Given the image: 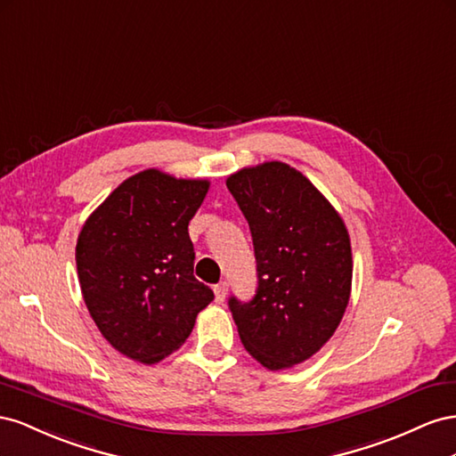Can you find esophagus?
I'll use <instances>...</instances> for the list:
<instances>
[{
    "instance_id": "esophagus-1",
    "label": "esophagus",
    "mask_w": 456,
    "mask_h": 456,
    "mask_svg": "<svg viewBox=\"0 0 456 456\" xmlns=\"http://www.w3.org/2000/svg\"><path fill=\"white\" fill-rule=\"evenodd\" d=\"M214 294H216V302L224 304L225 296H227V282H219L214 286Z\"/></svg>"
}]
</instances>
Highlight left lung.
<instances>
[{
  "label": "left lung",
  "instance_id": "1",
  "mask_svg": "<svg viewBox=\"0 0 456 456\" xmlns=\"http://www.w3.org/2000/svg\"><path fill=\"white\" fill-rule=\"evenodd\" d=\"M227 189L252 232L257 289L229 297L248 354L271 370L297 365L327 344L351 290V244L342 217L289 164L232 174Z\"/></svg>",
  "mask_w": 456,
  "mask_h": 456
}]
</instances>
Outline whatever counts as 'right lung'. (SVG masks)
<instances>
[{
  "label": "right lung",
  "instance_id": "add662e5",
  "mask_svg": "<svg viewBox=\"0 0 456 456\" xmlns=\"http://www.w3.org/2000/svg\"><path fill=\"white\" fill-rule=\"evenodd\" d=\"M208 181L145 170L114 189L76 244L84 302L109 344L129 359L159 362L183 344L214 300L192 275L189 221Z\"/></svg>",
  "mask_w": 456,
  "mask_h": 456
}]
</instances>
